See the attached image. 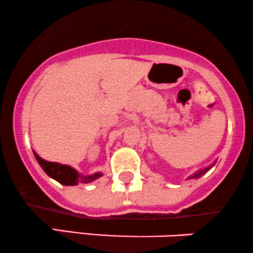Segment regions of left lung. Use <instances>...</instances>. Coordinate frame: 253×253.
Here are the masks:
<instances>
[{"instance_id":"obj_1","label":"left lung","mask_w":253,"mask_h":253,"mask_svg":"<svg viewBox=\"0 0 253 253\" xmlns=\"http://www.w3.org/2000/svg\"><path fill=\"white\" fill-rule=\"evenodd\" d=\"M211 167H213V165H211ZM211 167H208V168H206V169H202V170L197 171V172L194 173V175H191V176L189 177V178H197V177H200L201 175H203V173H205V172H207V171L210 170Z\"/></svg>"}]
</instances>
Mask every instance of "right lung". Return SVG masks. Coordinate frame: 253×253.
I'll list each match as a JSON object with an SVG mask.
<instances>
[{"label": "right lung", "instance_id": "1", "mask_svg": "<svg viewBox=\"0 0 253 253\" xmlns=\"http://www.w3.org/2000/svg\"><path fill=\"white\" fill-rule=\"evenodd\" d=\"M34 157L39 163L40 167L42 168V170L47 173L48 176L52 177L53 179H56L64 185H76L78 183H91L96 181L97 178H100L102 176L101 172L92 173V175L84 176L78 173L76 170L72 169L69 165H62L59 163H53V162H47L45 159L40 158L33 151Z\"/></svg>", "mask_w": 253, "mask_h": 253}]
</instances>
